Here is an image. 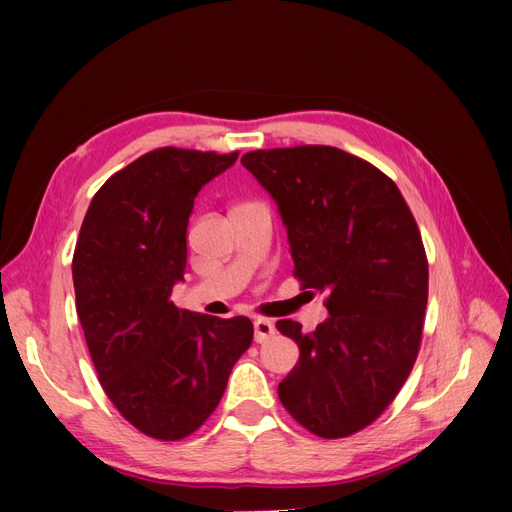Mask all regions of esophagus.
Listing matches in <instances>:
<instances>
[{"instance_id":"1","label":"esophagus","mask_w":512,"mask_h":512,"mask_svg":"<svg viewBox=\"0 0 512 512\" xmlns=\"http://www.w3.org/2000/svg\"><path fill=\"white\" fill-rule=\"evenodd\" d=\"M273 335H275V327H273L271 320H267V318H256L254 320V339L258 344L267 342V339L273 337Z\"/></svg>"}]
</instances>
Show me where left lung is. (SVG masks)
I'll list each match as a JSON object with an SVG mask.
<instances>
[{"label":"left lung","mask_w":512,"mask_h":512,"mask_svg":"<svg viewBox=\"0 0 512 512\" xmlns=\"http://www.w3.org/2000/svg\"><path fill=\"white\" fill-rule=\"evenodd\" d=\"M241 164L275 200L294 277L327 294L316 331L275 322L301 352L277 395L316 436H352L389 408L416 361L429 286L421 232L397 185L337 147L258 149Z\"/></svg>","instance_id":"8db88e82"}]
</instances>
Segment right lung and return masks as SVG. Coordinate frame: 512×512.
<instances>
[{"label":"right lung","mask_w":512,"mask_h":512,"mask_svg":"<svg viewBox=\"0 0 512 512\" xmlns=\"http://www.w3.org/2000/svg\"><path fill=\"white\" fill-rule=\"evenodd\" d=\"M239 153L164 147L108 179L83 220L72 280L104 393L156 440H181L218 408L232 365L250 348V318L179 309L194 198Z\"/></svg>","instance_id":"right-lung-1"}]
</instances>
